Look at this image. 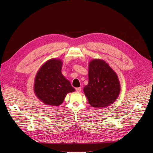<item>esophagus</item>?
<instances>
[{"instance_id":"obj_1","label":"esophagus","mask_w":153,"mask_h":153,"mask_svg":"<svg viewBox=\"0 0 153 153\" xmlns=\"http://www.w3.org/2000/svg\"><path fill=\"white\" fill-rule=\"evenodd\" d=\"M76 90L77 91V92H80L81 91V87H77V88H76Z\"/></svg>"}]
</instances>
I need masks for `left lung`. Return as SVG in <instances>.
Instances as JSON below:
<instances>
[{
    "instance_id": "obj_1",
    "label": "left lung",
    "mask_w": 153,
    "mask_h": 153,
    "mask_svg": "<svg viewBox=\"0 0 153 153\" xmlns=\"http://www.w3.org/2000/svg\"><path fill=\"white\" fill-rule=\"evenodd\" d=\"M89 82L83 91L90 104L95 108H105L112 104L120 93V83L116 73L100 59L89 63Z\"/></svg>"
}]
</instances>
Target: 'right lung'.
I'll use <instances>...</instances> for the list:
<instances>
[{
    "mask_svg": "<svg viewBox=\"0 0 153 153\" xmlns=\"http://www.w3.org/2000/svg\"><path fill=\"white\" fill-rule=\"evenodd\" d=\"M62 66L60 59H52L43 64L36 74L34 93L46 105L59 106L67 93L75 91L70 81L62 74Z\"/></svg>",
    "mask_w": 153,
    "mask_h": 153,
    "instance_id": "1",
    "label": "right lung"
}]
</instances>
